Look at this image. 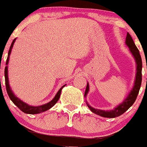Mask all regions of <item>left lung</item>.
<instances>
[{
  "mask_svg": "<svg viewBox=\"0 0 147 147\" xmlns=\"http://www.w3.org/2000/svg\"><path fill=\"white\" fill-rule=\"evenodd\" d=\"M126 45H127L129 48V51L131 53L132 56H134V59L136 62L137 68H136V76H135V83H134V86L131 91L129 92V95L127 96L125 100H123V102L122 103H120V105L115 108L114 109L109 110V111H104V110L101 109H96L94 108L91 107L88 103L87 104L88 107L90 109L93 113H94L96 115H98L103 117H109V118H114L116 117L120 116L123 115L125 111H127L130 107H131L135 101L136 100L137 96L138 94L139 91H140V86H141V82H142V60H141V56L140 55L138 49L137 48L136 45L134 43V41L132 39V38L131 37L130 34L129 32H127L126 38ZM89 91V85L88 83L87 84L86 86V91H85V95L84 96H86L88 94Z\"/></svg>",
  "mask_w": 147,
  "mask_h": 147,
  "instance_id": "8db88e82",
  "label": "left lung"
}]
</instances>
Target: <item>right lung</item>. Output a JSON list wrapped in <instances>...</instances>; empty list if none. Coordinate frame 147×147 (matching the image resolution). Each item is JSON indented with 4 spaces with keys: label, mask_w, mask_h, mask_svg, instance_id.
I'll list each match as a JSON object with an SVG mask.
<instances>
[{
    "label": "right lung",
    "mask_w": 147,
    "mask_h": 147,
    "mask_svg": "<svg viewBox=\"0 0 147 147\" xmlns=\"http://www.w3.org/2000/svg\"><path fill=\"white\" fill-rule=\"evenodd\" d=\"M16 38L12 41V44H11V46L9 47V50L8 52V56H7V62H6V65L7 66L5 67V71H4V75H5V84H6V88H7V94H8L9 96L10 100H12V102H13L16 106H17L20 110L23 111V112L26 113V114H30V115H36V114H39V113L44 112L45 111H47L48 109H50L51 108H52L53 106H54L55 104L57 102V101L59 100L60 97V95H61V89L63 88L65 86H63L59 90V91L57 92V94H56V96H54V98L51 100V102H47L46 104H44V105H41V106H30L28 104H27L26 102H23L22 100H20L19 98H18L16 95L14 94L13 92H12V89H11L10 86H9V78H8V65L9 63V56H10L11 51H12V47H13V45L16 41Z\"/></svg>",
    "instance_id": "obj_1"
}]
</instances>
